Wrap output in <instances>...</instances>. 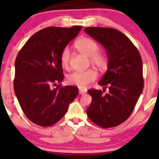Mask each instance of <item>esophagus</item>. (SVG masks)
<instances>
[{
	"instance_id": "34e87169",
	"label": "esophagus",
	"mask_w": 159,
	"mask_h": 159,
	"mask_svg": "<svg viewBox=\"0 0 159 159\" xmlns=\"http://www.w3.org/2000/svg\"><path fill=\"white\" fill-rule=\"evenodd\" d=\"M86 93H87V91H86V90L79 89V94H80V95H84V94H85Z\"/></svg>"
}]
</instances>
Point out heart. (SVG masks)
Here are the masks:
<instances>
[{"instance_id":"obj_1","label":"heart","mask_w":159,"mask_h":159,"mask_svg":"<svg viewBox=\"0 0 159 159\" xmlns=\"http://www.w3.org/2000/svg\"><path fill=\"white\" fill-rule=\"evenodd\" d=\"M76 49L83 55L89 57L90 63L101 71L108 67L109 60L106 54L98 52L99 45L89 38H82L75 43ZM70 61V50L68 47L64 48L60 55V63L64 68H68ZM96 71L93 69H88L84 71H75L69 74L66 78L69 84L76 85L80 88H85L90 83L97 79Z\"/></svg>"}]
</instances>
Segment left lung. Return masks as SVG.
<instances>
[{
    "label": "left lung",
    "mask_w": 159,
    "mask_h": 159,
    "mask_svg": "<svg viewBox=\"0 0 159 159\" xmlns=\"http://www.w3.org/2000/svg\"><path fill=\"white\" fill-rule=\"evenodd\" d=\"M85 31L103 45L109 60L108 69L98 83L103 91L88 90L93 99L87 115L102 128L116 127L129 118L143 90L142 57L130 40L116 29L87 27Z\"/></svg>",
    "instance_id": "left-lung-1"
}]
</instances>
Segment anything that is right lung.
I'll use <instances>...</instances> for the list:
<instances>
[{
  "label": "right lung",
  "mask_w": 159,
  "mask_h": 159,
  "mask_svg": "<svg viewBox=\"0 0 159 159\" xmlns=\"http://www.w3.org/2000/svg\"><path fill=\"white\" fill-rule=\"evenodd\" d=\"M81 29L80 26L45 28L26 42L16 57L14 90L23 112L35 124H55L79 94L73 85L52 86L64 79L61 52Z\"/></svg>",
  "instance_id": "obj_1"
}]
</instances>
